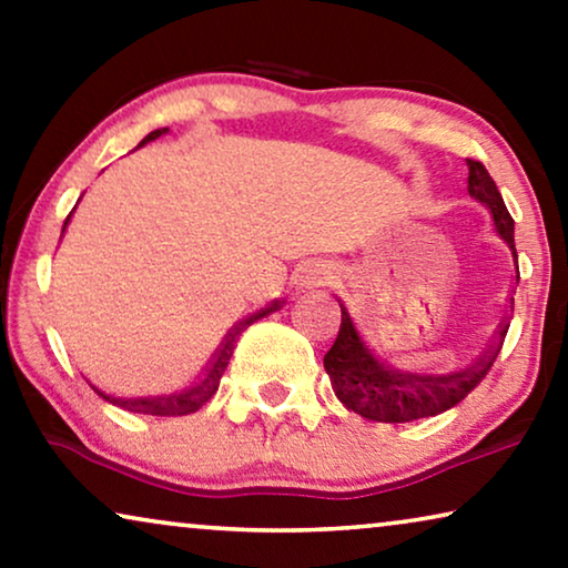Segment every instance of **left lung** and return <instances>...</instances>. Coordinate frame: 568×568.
Here are the masks:
<instances>
[{"label":"left lung","instance_id":"1","mask_svg":"<svg viewBox=\"0 0 568 568\" xmlns=\"http://www.w3.org/2000/svg\"><path fill=\"white\" fill-rule=\"evenodd\" d=\"M468 193L488 209L496 232L517 258L515 220L504 206L494 178L476 160H468ZM338 338L333 341L331 352L323 359L333 393L348 410L383 424L416 422V418L437 416L442 410L457 406L488 375L509 331V321H504L486 352H480L476 359L463 364V367H442V362L416 364L403 359V356L398 359L385 356L352 321L344 302H338ZM511 305H515V300H511Z\"/></svg>","mask_w":568,"mask_h":568}]
</instances>
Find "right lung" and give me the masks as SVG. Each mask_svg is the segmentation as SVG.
I'll return each mask as SVG.
<instances>
[{"label": "right lung", "mask_w": 568, "mask_h": 568, "mask_svg": "<svg viewBox=\"0 0 568 568\" xmlns=\"http://www.w3.org/2000/svg\"><path fill=\"white\" fill-rule=\"evenodd\" d=\"M168 134V129H154L146 134L142 142H139V146H144L146 142H154V139ZM72 216V214H69ZM67 216V222H69ZM64 222V227H67ZM278 310V300L271 302L268 307L258 310V313H253L251 317H245V321H240L235 328H232L227 336H224L222 346L216 348L212 362L206 364V369L201 372L196 383H191L185 390L181 393H170V395H144V398H111V395H105L103 390H98V395H103L105 400H111L113 406H121L123 410H131V414H146V416H185V414H193V410H199L204 403L212 398V395L216 393V387H220V379L224 375V369H227L230 364V356L232 352H235V344H237V336L243 333L247 325L261 321V317H266L271 313H276Z\"/></svg>", "instance_id": "add662e5"}]
</instances>
